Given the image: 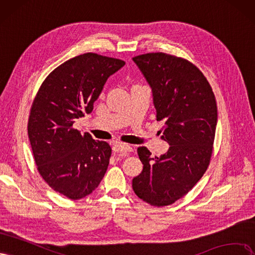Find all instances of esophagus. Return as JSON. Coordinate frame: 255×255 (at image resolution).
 I'll list each match as a JSON object with an SVG mask.
<instances>
[{
  "label": "esophagus",
  "instance_id": "1",
  "mask_svg": "<svg viewBox=\"0 0 255 255\" xmlns=\"http://www.w3.org/2000/svg\"><path fill=\"white\" fill-rule=\"evenodd\" d=\"M131 150H132V148H131L129 145L120 144V143H116L113 145V151L120 155H124V154L126 155Z\"/></svg>",
  "mask_w": 255,
  "mask_h": 255
}]
</instances>
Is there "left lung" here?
Masks as SVG:
<instances>
[{"instance_id":"left-lung-1","label":"left lung","mask_w":255,"mask_h":255,"mask_svg":"<svg viewBox=\"0 0 255 255\" xmlns=\"http://www.w3.org/2000/svg\"><path fill=\"white\" fill-rule=\"evenodd\" d=\"M132 60L149 85L162 139L169 145L160 157L137 148L143 170L132 179L135 195L155 207L174 203L190 192L207 170L214 144L217 106L207 78L191 62L164 53Z\"/></svg>"}]
</instances>
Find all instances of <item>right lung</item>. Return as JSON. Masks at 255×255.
I'll return each mask as SVG.
<instances>
[{"label":"right lung","mask_w":255,"mask_h":255,"mask_svg":"<svg viewBox=\"0 0 255 255\" xmlns=\"http://www.w3.org/2000/svg\"><path fill=\"white\" fill-rule=\"evenodd\" d=\"M120 59L87 53L63 62L41 85L30 109L28 138L40 175L54 191L76 200L101 183L111 155L110 145L73 128L93 110L94 102Z\"/></svg>","instance_id":"right-lung-1"}]
</instances>
